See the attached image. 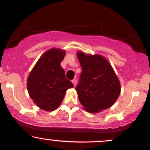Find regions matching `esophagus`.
Segmentation results:
<instances>
[{
    "mask_svg": "<svg viewBox=\"0 0 150 150\" xmlns=\"http://www.w3.org/2000/svg\"><path fill=\"white\" fill-rule=\"evenodd\" d=\"M72 82H73L74 86H76V83H77V80H76V79H73V80L72 81Z\"/></svg>",
    "mask_w": 150,
    "mask_h": 150,
    "instance_id": "esophagus-1",
    "label": "esophagus"
}]
</instances>
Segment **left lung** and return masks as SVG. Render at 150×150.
I'll use <instances>...</instances> for the list:
<instances>
[{
    "label": "left lung",
    "instance_id": "obj_1",
    "mask_svg": "<svg viewBox=\"0 0 150 150\" xmlns=\"http://www.w3.org/2000/svg\"><path fill=\"white\" fill-rule=\"evenodd\" d=\"M81 73L75 90L86 110L97 113L111 107L119 97L121 86L108 62L99 55L77 53Z\"/></svg>",
    "mask_w": 150,
    "mask_h": 150
}]
</instances>
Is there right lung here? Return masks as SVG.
I'll return each mask as SVG.
<instances>
[{
	"label": "right lung",
	"mask_w": 150,
	"mask_h": 150,
	"mask_svg": "<svg viewBox=\"0 0 150 150\" xmlns=\"http://www.w3.org/2000/svg\"><path fill=\"white\" fill-rule=\"evenodd\" d=\"M66 52L53 49L46 52L32 69L27 79L30 97L40 108L52 111L61 104L65 93L73 84L65 77L60 66Z\"/></svg>",
	"instance_id": "add662e5"
}]
</instances>
